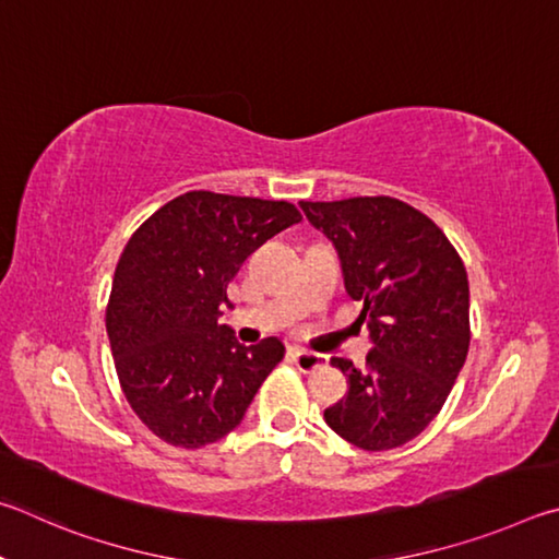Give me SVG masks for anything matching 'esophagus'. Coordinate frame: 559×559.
Wrapping results in <instances>:
<instances>
[{
	"instance_id": "34e87169",
	"label": "esophagus",
	"mask_w": 559,
	"mask_h": 559,
	"mask_svg": "<svg viewBox=\"0 0 559 559\" xmlns=\"http://www.w3.org/2000/svg\"><path fill=\"white\" fill-rule=\"evenodd\" d=\"M292 360L301 370V373H314L319 368H326V356L311 354V350H292Z\"/></svg>"
}]
</instances>
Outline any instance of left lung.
I'll list each match as a JSON object with an SVG mask.
<instances>
[{
  "label": "left lung",
  "mask_w": 559,
  "mask_h": 559,
  "mask_svg": "<svg viewBox=\"0 0 559 559\" xmlns=\"http://www.w3.org/2000/svg\"><path fill=\"white\" fill-rule=\"evenodd\" d=\"M299 205L334 240L373 338L366 368L331 358L348 390L324 413L326 425L366 452L413 442L444 407L468 354L464 262L432 218L393 195Z\"/></svg>",
  "instance_id": "1"
}]
</instances>
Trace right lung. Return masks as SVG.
Segmentation results:
<instances>
[{
	"label": "right lung",
	"mask_w": 559,
	"mask_h": 559,
	"mask_svg": "<svg viewBox=\"0 0 559 559\" xmlns=\"http://www.w3.org/2000/svg\"><path fill=\"white\" fill-rule=\"evenodd\" d=\"M299 221L289 201L189 191L124 245L105 326L127 403L166 444L218 442L285 358L274 336L240 346L218 317L242 262Z\"/></svg>",
	"instance_id": "right-lung-1"
}]
</instances>
